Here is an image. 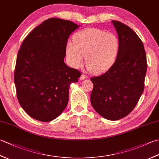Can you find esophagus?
<instances>
[{
  "mask_svg": "<svg viewBox=\"0 0 159 159\" xmlns=\"http://www.w3.org/2000/svg\"><path fill=\"white\" fill-rule=\"evenodd\" d=\"M87 79V76L85 75V74H83L80 77V80H84V79Z\"/></svg>",
  "mask_w": 159,
  "mask_h": 159,
  "instance_id": "34e87169",
  "label": "esophagus"
}]
</instances>
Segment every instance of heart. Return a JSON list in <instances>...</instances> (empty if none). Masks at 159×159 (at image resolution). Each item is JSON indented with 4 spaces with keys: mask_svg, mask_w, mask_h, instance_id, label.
<instances>
[{
    "mask_svg": "<svg viewBox=\"0 0 159 159\" xmlns=\"http://www.w3.org/2000/svg\"><path fill=\"white\" fill-rule=\"evenodd\" d=\"M73 42L66 46V55L70 66L78 68L83 63L91 72L100 74L109 70L117 58L120 41L113 33H107L98 29H87L76 33Z\"/></svg>",
    "mask_w": 159,
    "mask_h": 159,
    "instance_id": "b5f03b06",
    "label": "heart"
}]
</instances>
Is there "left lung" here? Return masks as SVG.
<instances>
[{
  "mask_svg": "<svg viewBox=\"0 0 159 159\" xmlns=\"http://www.w3.org/2000/svg\"><path fill=\"white\" fill-rule=\"evenodd\" d=\"M120 41L119 52L111 68L91 78L93 88L91 103L109 120L126 117L136 107L144 89L147 60L143 42L129 26L112 21Z\"/></svg>",
  "mask_w": 159,
  "mask_h": 159,
  "instance_id": "8db88e82",
  "label": "left lung"
}]
</instances>
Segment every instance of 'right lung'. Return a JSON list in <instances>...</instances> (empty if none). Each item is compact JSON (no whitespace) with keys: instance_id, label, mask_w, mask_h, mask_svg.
Listing matches in <instances>:
<instances>
[{"instance_id":"obj_1","label":"right lung","mask_w":159,"mask_h":159,"mask_svg":"<svg viewBox=\"0 0 159 159\" xmlns=\"http://www.w3.org/2000/svg\"><path fill=\"white\" fill-rule=\"evenodd\" d=\"M79 26L69 20L49 18L20 46L14 72L17 98L25 112L37 120L58 117L68 102L70 84L81 76L64 63L67 39Z\"/></svg>"}]
</instances>
